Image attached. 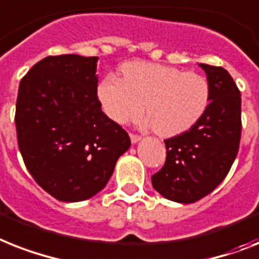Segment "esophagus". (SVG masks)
I'll list each match as a JSON object with an SVG mask.
<instances>
[{
    "label": "esophagus",
    "instance_id": "obj_1",
    "mask_svg": "<svg viewBox=\"0 0 259 259\" xmlns=\"http://www.w3.org/2000/svg\"><path fill=\"white\" fill-rule=\"evenodd\" d=\"M130 138H131V142H132V144H136V143L139 142V140H140V136H139V135H135V134H131L130 135Z\"/></svg>",
    "mask_w": 259,
    "mask_h": 259
}]
</instances>
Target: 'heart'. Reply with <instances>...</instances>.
I'll list each match as a JSON object with an SVG mask.
<instances>
[{"mask_svg":"<svg viewBox=\"0 0 259 259\" xmlns=\"http://www.w3.org/2000/svg\"><path fill=\"white\" fill-rule=\"evenodd\" d=\"M123 79L108 75L96 95L104 114L117 124L138 120L144 111L153 131L170 138L189 131L208 110L210 89L197 72L152 62L121 66Z\"/></svg>","mask_w":259,"mask_h":259,"instance_id":"1","label":"heart"}]
</instances>
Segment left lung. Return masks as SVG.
Returning a JSON list of instances; mask_svg holds the SVG:
<instances>
[{
  "mask_svg": "<svg viewBox=\"0 0 259 259\" xmlns=\"http://www.w3.org/2000/svg\"><path fill=\"white\" fill-rule=\"evenodd\" d=\"M210 100L196 125L164 140L165 164L151 180L170 201L192 204L219 187L236 159L241 140V93L225 68L200 63Z\"/></svg>",
  "mask_w": 259,
  "mask_h": 259,
  "instance_id": "left-lung-1",
  "label": "left lung"
}]
</instances>
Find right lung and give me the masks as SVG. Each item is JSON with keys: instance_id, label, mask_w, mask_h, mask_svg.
<instances>
[{"instance_id": "right-lung-1", "label": "right lung", "mask_w": 259, "mask_h": 259, "mask_svg": "<svg viewBox=\"0 0 259 259\" xmlns=\"http://www.w3.org/2000/svg\"><path fill=\"white\" fill-rule=\"evenodd\" d=\"M98 57H46L19 83L18 147L40 188L59 201L89 200L106 187L131 140L102 111Z\"/></svg>"}]
</instances>
